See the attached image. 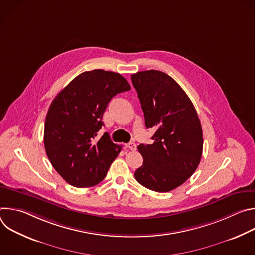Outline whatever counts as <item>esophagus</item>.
Masks as SVG:
<instances>
[{"mask_svg": "<svg viewBox=\"0 0 255 255\" xmlns=\"http://www.w3.org/2000/svg\"><path fill=\"white\" fill-rule=\"evenodd\" d=\"M126 147L133 151V150H135V149H136V144H135L134 142H129L128 144H126Z\"/></svg>", "mask_w": 255, "mask_h": 255, "instance_id": "1", "label": "esophagus"}]
</instances>
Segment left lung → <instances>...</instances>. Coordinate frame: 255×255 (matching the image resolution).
<instances>
[{
    "label": "left lung",
    "instance_id": "left-lung-1",
    "mask_svg": "<svg viewBox=\"0 0 255 255\" xmlns=\"http://www.w3.org/2000/svg\"><path fill=\"white\" fill-rule=\"evenodd\" d=\"M145 126L153 128L151 144H140L142 165L134 176L143 187L169 192L195 172L203 152V131L196 109L178 84L159 70L131 76Z\"/></svg>",
    "mask_w": 255,
    "mask_h": 255
}]
</instances>
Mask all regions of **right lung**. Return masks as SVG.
I'll use <instances>...</instances> for the list:
<instances>
[{"mask_svg": "<svg viewBox=\"0 0 255 255\" xmlns=\"http://www.w3.org/2000/svg\"><path fill=\"white\" fill-rule=\"evenodd\" d=\"M130 89L120 74L94 69L75 78L52 101L44 124V147L69 185L89 188L105 178L122 147L109 133L97 135L109 102Z\"/></svg>", "mask_w": 255, "mask_h": 255, "instance_id": "obj_1", "label": "right lung"}]
</instances>
